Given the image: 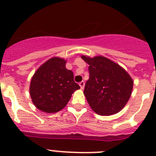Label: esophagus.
<instances>
[{
	"label": "esophagus",
	"instance_id": "obj_1",
	"mask_svg": "<svg viewBox=\"0 0 156 156\" xmlns=\"http://www.w3.org/2000/svg\"><path fill=\"white\" fill-rule=\"evenodd\" d=\"M80 84V88L81 89H83V88H84V86H85V83H84V81H81L80 83H79Z\"/></svg>",
	"mask_w": 156,
	"mask_h": 156
}]
</instances>
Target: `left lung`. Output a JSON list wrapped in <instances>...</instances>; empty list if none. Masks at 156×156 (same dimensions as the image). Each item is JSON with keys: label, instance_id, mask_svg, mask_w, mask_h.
Listing matches in <instances>:
<instances>
[{"label": "left lung", "instance_id": "8db88e82", "mask_svg": "<svg viewBox=\"0 0 156 156\" xmlns=\"http://www.w3.org/2000/svg\"><path fill=\"white\" fill-rule=\"evenodd\" d=\"M88 65L89 80L85 97L90 108L101 115H111L124 108L130 98L133 82L119 65L103 56H81Z\"/></svg>", "mask_w": 156, "mask_h": 156}]
</instances>
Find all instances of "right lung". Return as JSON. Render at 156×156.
<instances>
[{"mask_svg":"<svg viewBox=\"0 0 156 156\" xmlns=\"http://www.w3.org/2000/svg\"><path fill=\"white\" fill-rule=\"evenodd\" d=\"M66 61L54 57L35 72L30 82L32 101L39 110L55 113L66 107L72 94L80 89L73 73L66 68Z\"/></svg>","mask_w":156,"mask_h":156,"instance_id":"1","label":"right lung"}]
</instances>
